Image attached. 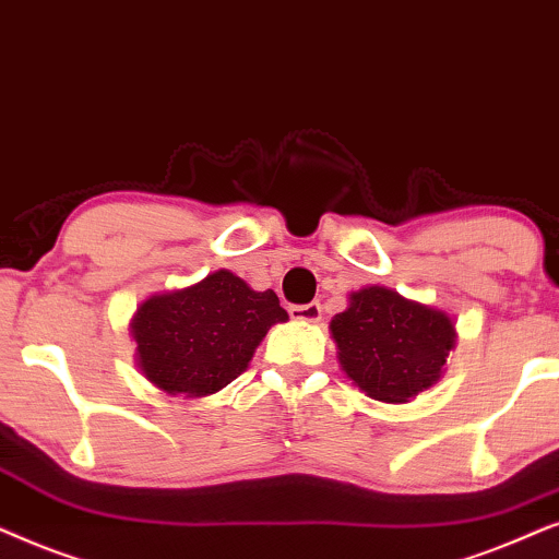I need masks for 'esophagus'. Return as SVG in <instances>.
I'll list each match as a JSON object with an SVG mask.
<instances>
[{
  "mask_svg": "<svg viewBox=\"0 0 559 559\" xmlns=\"http://www.w3.org/2000/svg\"><path fill=\"white\" fill-rule=\"evenodd\" d=\"M288 314L296 322H319V317H322V307H319L317 301L311 304H294V307H288Z\"/></svg>",
  "mask_w": 559,
  "mask_h": 559,
  "instance_id": "obj_1",
  "label": "esophagus"
}]
</instances>
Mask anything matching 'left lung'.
I'll return each instance as SVG.
<instances>
[{
	"instance_id": "8db88e82",
	"label": "left lung",
	"mask_w": 559,
	"mask_h": 559,
	"mask_svg": "<svg viewBox=\"0 0 559 559\" xmlns=\"http://www.w3.org/2000/svg\"><path fill=\"white\" fill-rule=\"evenodd\" d=\"M330 332L349 381L385 404H406L440 381L457 340L444 311L385 286L349 294V307L334 314Z\"/></svg>"
}]
</instances>
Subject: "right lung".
Listing matches in <instances>:
<instances>
[{
    "instance_id": "right-lung-1",
    "label": "right lung",
    "mask_w": 559,
    "mask_h": 559,
    "mask_svg": "<svg viewBox=\"0 0 559 559\" xmlns=\"http://www.w3.org/2000/svg\"><path fill=\"white\" fill-rule=\"evenodd\" d=\"M286 319L271 288L252 292L235 273L214 271L140 304L130 330L147 381L170 396L199 399L233 383L267 330Z\"/></svg>"
}]
</instances>
